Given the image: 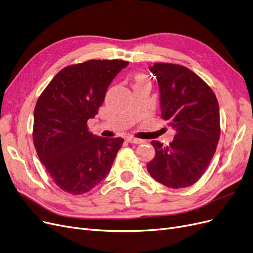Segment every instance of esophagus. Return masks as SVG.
Masks as SVG:
<instances>
[{
  "label": "esophagus",
  "instance_id": "1",
  "mask_svg": "<svg viewBox=\"0 0 253 253\" xmlns=\"http://www.w3.org/2000/svg\"><path fill=\"white\" fill-rule=\"evenodd\" d=\"M127 142L128 143H131V144H141L143 143L142 140H140V138H136V137H133V136H127Z\"/></svg>",
  "mask_w": 253,
  "mask_h": 253
}]
</instances>
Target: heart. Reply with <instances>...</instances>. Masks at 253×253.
I'll use <instances>...</instances> for the list:
<instances>
[{
    "label": "heart",
    "mask_w": 253,
    "mask_h": 253,
    "mask_svg": "<svg viewBox=\"0 0 253 253\" xmlns=\"http://www.w3.org/2000/svg\"><path fill=\"white\" fill-rule=\"evenodd\" d=\"M141 81H144L142 77H137V78H136V83H137V82H141Z\"/></svg>",
    "instance_id": "obj_1"
}]
</instances>
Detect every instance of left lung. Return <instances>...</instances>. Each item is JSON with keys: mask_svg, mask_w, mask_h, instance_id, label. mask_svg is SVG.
Wrapping results in <instances>:
<instances>
[{"mask_svg": "<svg viewBox=\"0 0 253 253\" xmlns=\"http://www.w3.org/2000/svg\"><path fill=\"white\" fill-rule=\"evenodd\" d=\"M162 118L175 129L173 141L163 146L152 141L156 156L147 170L169 188H185L204 174L214 156L221 134L218 103L204 81L182 65L154 63Z\"/></svg>", "mask_w": 253, "mask_h": 253, "instance_id": "left-lung-1", "label": "left lung"}]
</instances>
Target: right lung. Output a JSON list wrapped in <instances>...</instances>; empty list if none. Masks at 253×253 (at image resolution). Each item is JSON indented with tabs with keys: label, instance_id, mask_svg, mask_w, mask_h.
I'll list each match as a JSON object with an SVG mask.
<instances>
[{
	"label": "right lung",
	"instance_id": "add662e5",
	"mask_svg": "<svg viewBox=\"0 0 253 253\" xmlns=\"http://www.w3.org/2000/svg\"><path fill=\"white\" fill-rule=\"evenodd\" d=\"M128 62L90 60L60 70L39 96L32 138L40 161L65 192L90 191L107 176L124 140L89 132L107 88Z\"/></svg>",
	"mask_w": 253,
	"mask_h": 253
}]
</instances>
